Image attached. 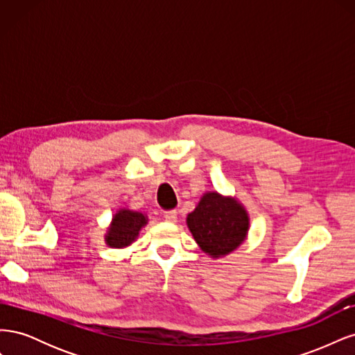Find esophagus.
Listing matches in <instances>:
<instances>
[{"label": "esophagus", "mask_w": 355, "mask_h": 355, "mask_svg": "<svg viewBox=\"0 0 355 355\" xmlns=\"http://www.w3.org/2000/svg\"><path fill=\"white\" fill-rule=\"evenodd\" d=\"M163 218H164V220H167V222L175 223V222L178 220V211H176V210H167V211L163 213Z\"/></svg>", "instance_id": "1"}]
</instances>
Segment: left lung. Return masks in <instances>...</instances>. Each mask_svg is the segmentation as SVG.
<instances>
[{
    "label": "left lung",
    "instance_id": "left-lung-1",
    "mask_svg": "<svg viewBox=\"0 0 355 355\" xmlns=\"http://www.w3.org/2000/svg\"><path fill=\"white\" fill-rule=\"evenodd\" d=\"M187 223L200 249L211 257L234 252L249 231V216L241 204L218 192L204 194Z\"/></svg>",
    "mask_w": 355,
    "mask_h": 355
}]
</instances>
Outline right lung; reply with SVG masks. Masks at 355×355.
Wrapping results in <instances>:
<instances>
[{"label":"right lung","mask_w":355,"mask_h":355,"mask_svg":"<svg viewBox=\"0 0 355 355\" xmlns=\"http://www.w3.org/2000/svg\"><path fill=\"white\" fill-rule=\"evenodd\" d=\"M146 223L148 219L145 214L121 209L120 211L115 213V216L112 218V223L105 237L106 244L111 247H116V249H121V247L132 244L139 235V231H141Z\"/></svg>","instance_id":"1"}]
</instances>
